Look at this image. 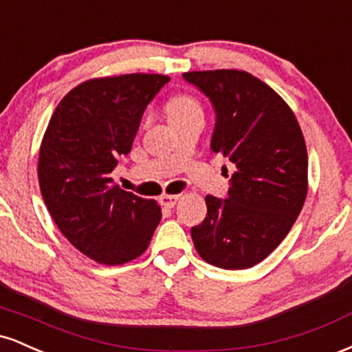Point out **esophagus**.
<instances>
[{"label": "esophagus", "instance_id": "34e87169", "mask_svg": "<svg viewBox=\"0 0 352 352\" xmlns=\"http://www.w3.org/2000/svg\"><path fill=\"white\" fill-rule=\"evenodd\" d=\"M179 199H180L179 195H162L160 197V204H162L165 208H172L175 207V204L179 201Z\"/></svg>", "mask_w": 352, "mask_h": 352}]
</instances>
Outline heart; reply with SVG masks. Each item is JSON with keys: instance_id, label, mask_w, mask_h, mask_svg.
<instances>
[{"instance_id": "b5f03b06", "label": "heart", "mask_w": 352, "mask_h": 352, "mask_svg": "<svg viewBox=\"0 0 352 352\" xmlns=\"http://www.w3.org/2000/svg\"><path fill=\"white\" fill-rule=\"evenodd\" d=\"M167 112L168 119H170L172 122V120H180L185 119V117L201 114V104L199 102V99H195L193 96L180 94L170 99V102H168L167 106Z\"/></svg>"}]
</instances>
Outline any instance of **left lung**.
Masks as SVG:
<instances>
[{
  "label": "left lung",
  "instance_id": "8db88e82",
  "mask_svg": "<svg viewBox=\"0 0 352 352\" xmlns=\"http://www.w3.org/2000/svg\"><path fill=\"white\" fill-rule=\"evenodd\" d=\"M215 107L212 151L235 165L225 200L207 195L192 228L205 261L246 270L285 240L308 193V152L296 117L268 84L246 71L185 72Z\"/></svg>",
  "mask_w": 352,
  "mask_h": 352
}]
</instances>
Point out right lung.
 Here are the masks:
<instances>
[{"label": "right lung", "mask_w": 352, "mask_h": 352, "mask_svg": "<svg viewBox=\"0 0 352 352\" xmlns=\"http://www.w3.org/2000/svg\"><path fill=\"white\" fill-rule=\"evenodd\" d=\"M168 80L145 72L89 79L64 96L44 132V204L71 245L100 265L139 258L162 218L155 200L114 185L111 172L131 152L145 107Z\"/></svg>", "instance_id": "right-lung-1"}]
</instances>
